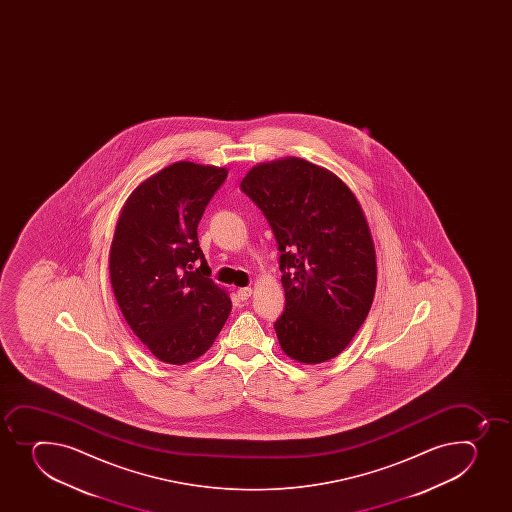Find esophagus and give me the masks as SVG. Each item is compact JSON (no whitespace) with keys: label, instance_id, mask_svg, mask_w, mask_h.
Here are the masks:
<instances>
[{"label":"esophagus","instance_id":"obj_1","mask_svg":"<svg viewBox=\"0 0 512 512\" xmlns=\"http://www.w3.org/2000/svg\"><path fill=\"white\" fill-rule=\"evenodd\" d=\"M238 299L242 300H248V297L252 295V289L250 287H243V289L237 290Z\"/></svg>","mask_w":512,"mask_h":512}]
</instances>
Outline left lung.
I'll use <instances>...</instances> for the list:
<instances>
[{
    "mask_svg": "<svg viewBox=\"0 0 512 512\" xmlns=\"http://www.w3.org/2000/svg\"><path fill=\"white\" fill-rule=\"evenodd\" d=\"M240 188L279 243L285 309L275 332L285 354L319 364L340 354L374 300V242L354 193L302 158L253 167Z\"/></svg>",
    "mask_w": 512,
    "mask_h": 512,
    "instance_id": "1",
    "label": "left lung"
}]
</instances>
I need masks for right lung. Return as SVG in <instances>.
I'll return each instance as SVG.
<instances>
[{"label": "right lung", "instance_id": "1", "mask_svg": "<svg viewBox=\"0 0 512 512\" xmlns=\"http://www.w3.org/2000/svg\"><path fill=\"white\" fill-rule=\"evenodd\" d=\"M227 173L173 163L137 187L118 218L110 248L113 294L138 339L167 364L205 354L232 310L225 290L210 279L197 237Z\"/></svg>", "mask_w": 512, "mask_h": 512}]
</instances>
